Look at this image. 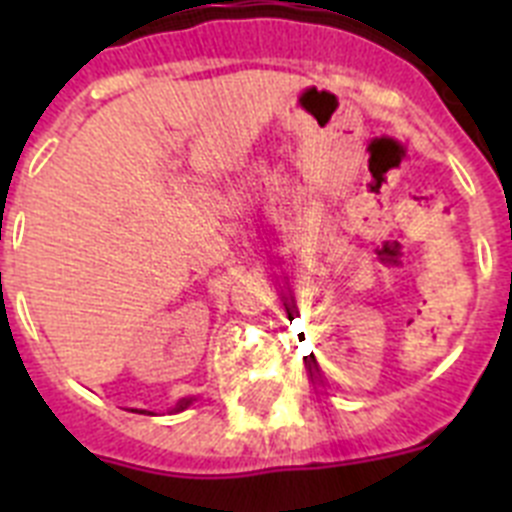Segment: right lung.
<instances>
[{"instance_id":"1","label":"right lung","mask_w":512,"mask_h":512,"mask_svg":"<svg viewBox=\"0 0 512 512\" xmlns=\"http://www.w3.org/2000/svg\"><path fill=\"white\" fill-rule=\"evenodd\" d=\"M194 400H197V397H182V400L174 405V413H182V410H187Z\"/></svg>"}]
</instances>
